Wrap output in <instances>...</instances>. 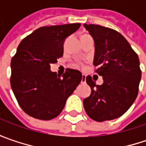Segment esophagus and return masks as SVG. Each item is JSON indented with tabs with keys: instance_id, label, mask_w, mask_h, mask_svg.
<instances>
[{
	"instance_id": "esophagus-1",
	"label": "esophagus",
	"mask_w": 146,
	"mask_h": 146,
	"mask_svg": "<svg viewBox=\"0 0 146 146\" xmlns=\"http://www.w3.org/2000/svg\"><path fill=\"white\" fill-rule=\"evenodd\" d=\"M81 83L84 84L86 83V76L84 74H82V79H81Z\"/></svg>"
}]
</instances>
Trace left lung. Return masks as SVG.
Here are the masks:
<instances>
[{
	"label": "left lung",
	"instance_id": "8db88e82",
	"mask_svg": "<svg viewBox=\"0 0 146 146\" xmlns=\"http://www.w3.org/2000/svg\"><path fill=\"white\" fill-rule=\"evenodd\" d=\"M95 42L93 64L103 78L97 85L90 76L86 82L91 94L84 100L88 116L97 122L112 120L123 115L139 92L141 71L138 55L117 31L95 24H84Z\"/></svg>",
	"mask_w": 146,
	"mask_h": 146
}]
</instances>
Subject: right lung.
<instances>
[{
    "label": "right lung",
    "mask_w": 146,
    "mask_h": 146,
    "mask_svg": "<svg viewBox=\"0 0 146 146\" xmlns=\"http://www.w3.org/2000/svg\"><path fill=\"white\" fill-rule=\"evenodd\" d=\"M80 23L40 27L24 38L11 61V87L28 115L50 120L63 110L67 99L82 79L78 70L68 68L62 77L50 64L63 55V44Z\"/></svg>",
    "instance_id": "obj_1"
}]
</instances>
